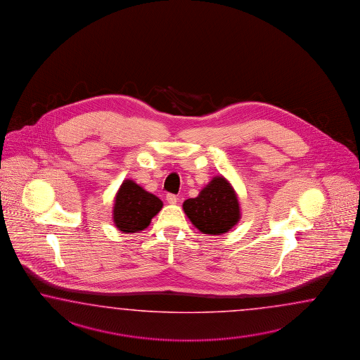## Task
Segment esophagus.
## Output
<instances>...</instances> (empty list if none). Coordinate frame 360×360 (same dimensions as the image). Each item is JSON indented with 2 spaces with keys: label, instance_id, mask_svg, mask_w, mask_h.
Returning a JSON list of instances; mask_svg holds the SVG:
<instances>
[{
  "label": "esophagus",
  "instance_id": "obj_1",
  "mask_svg": "<svg viewBox=\"0 0 360 360\" xmlns=\"http://www.w3.org/2000/svg\"><path fill=\"white\" fill-rule=\"evenodd\" d=\"M166 202H167L169 205H175V203L178 202V196L174 194H167L166 195Z\"/></svg>",
  "mask_w": 360,
  "mask_h": 360
}]
</instances>
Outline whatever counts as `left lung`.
Wrapping results in <instances>:
<instances>
[{"label":"left lung","mask_w":360,"mask_h":360,"mask_svg":"<svg viewBox=\"0 0 360 360\" xmlns=\"http://www.w3.org/2000/svg\"><path fill=\"white\" fill-rule=\"evenodd\" d=\"M184 211L205 234L226 233L240 220L237 195L223 176H214L199 196L185 200Z\"/></svg>","instance_id":"1"}]
</instances>
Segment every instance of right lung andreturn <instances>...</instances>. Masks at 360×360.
I'll return each instance as SVG.
<instances>
[{
    "label": "right lung",
    "mask_w": 360,
    "mask_h": 360,
    "mask_svg": "<svg viewBox=\"0 0 360 360\" xmlns=\"http://www.w3.org/2000/svg\"><path fill=\"white\" fill-rule=\"evenodd\" d=\"M162 202L136 185L134 181H124L115 198L114 223L117 229L126 233L143 231L150 224L152 217L160 212Z\"/></svg>",
    "instance_id": "1"
}]
</instances>
